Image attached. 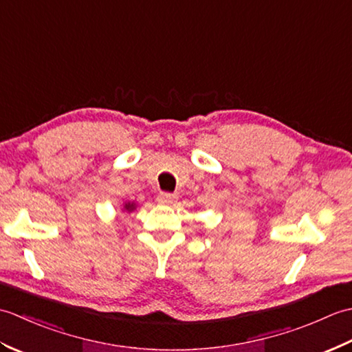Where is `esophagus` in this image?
Returning a JSON list of instances; mask_svg holds the SVG:
<instances>
[{
  "instance_id": "obj_1",
  "label": "esophagus",
  "mask_w": 352,
  "mask_h": 352,
  "mask_svg": "<svg viewBox=\"0 0 352 352\" xmlns=\"http://www.w3.org/2000/svg\"><path fill=\"white\" fill-rule=\"evenodd\" d=\"M175 199H177V197L174 195V193L162 192L160 195L157 197V203H159V204H166V206H169V204H174V203H175Z\"/></svg>"
}]
</instances>
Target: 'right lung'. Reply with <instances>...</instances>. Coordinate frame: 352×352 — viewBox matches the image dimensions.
<instances>
[{"label": "right lung", "mask_w": 352, "mask_h": 352, "mask_svg": "<svg viewBox=\"0 0 352 352\" xmlns=\"http://www.w3.org/2000/svg\"><path fill=\"white\" fill-rule=\"evenodd\" d=\"M124 208H125L126 212H133L134 208H136V204H134V203H126V204L124 206Z\"/></svg>", "instance_id": "1"}]
</instances>
